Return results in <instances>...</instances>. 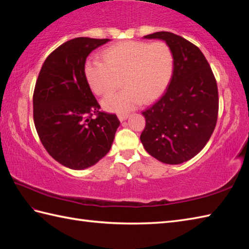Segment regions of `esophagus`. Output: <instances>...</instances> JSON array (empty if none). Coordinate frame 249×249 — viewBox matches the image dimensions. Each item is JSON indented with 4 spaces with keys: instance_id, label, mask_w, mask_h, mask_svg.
<instances>
[{
    "instance_id": "1",
    "label": "esophagus",
    "mask_w": 249,
    "mask_h": 249,
    "mask_svg": "<svg viewBox=\"0 0 249 249\" xmlns=\"http://www.w3.org/2000/svg\"><path fill=\"white\" fill-rule=\"evenodd\" d=\"M118 116H119V120H120L121 122H123V121H125L126 119L128 118V114H126V113H120V114H118Z\"/></svg>"
}]
</instances>
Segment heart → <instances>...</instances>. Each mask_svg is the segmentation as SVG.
Masks as SVG:
<instances>
[{
	"label": "heart",
	"instance_id": "1",
	"mask_svg": "<svg viewBox=\"0 0 249 249\" xmlns=\"http://www.w3.org/2000/svg\"><path fill=\"white\" fill-rule=\"evenodd\" d=\"M103 60L89 59L84 75L92 91L107 96L103 105L108 111L126 113L143 102L160 97L170 83L174 71L172 50L165 41L126 40L108 47Z\"/></svg>",
	"mask_w": 249,
	"mask_h": 249
}]
</instances>
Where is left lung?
<instances>
[{
  "label": "left lung",
  "instance_id": "8db88e82",
  "mask_svg": "<svg viewBox=\"0 0 249 249\" xmlns=\"http://www.w3.org/2000/svg\"><path fill=\"white\" fill-rule=\"evenodd\" d=\"M144 38L165 40L174 56L167 91L144 110L140 140L145 151L169 165L189 160L205 146L218 115V89L209 62L197 46L170 32Z\"/></svg>",
  "mask_w": 249,
  "mask_h": 249
}]
</instances>
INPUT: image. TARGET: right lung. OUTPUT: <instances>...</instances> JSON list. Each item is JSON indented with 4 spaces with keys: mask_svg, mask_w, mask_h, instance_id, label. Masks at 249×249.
<instances>
[{
    "mask_svg": "<svg viewBox=\"0 0 249 249\" xmlns=\"http://www.w3.org/2000/svg\"><path fill=\"white\" fill-rule=\"evenodd\" d=\"M109 41L78 37L52 51L44 62L33 94L37 134L61 165L81 170L110 151L120 121L100 111L84 75L88 55Z\"/></svg>",
    "mask_w": 249,
    "mask_h": 249,
    "instance_id": "right-lung-1",
    "label": "right lung"
}]
</instances>
